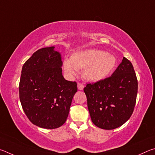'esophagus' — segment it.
<instances>
[{"label":"esophagus","instance_id":"34e87169","mask_svg":"<svg viewBox=\"0 0 155 155\" xmlns=\"http://www.w3.org/2000/svg\"><path fill=\"white\" fill-rule=\"evenodd\" d=\"M77 87H78V89L79 90H83V88H84V85L82 83H77Z\"/></svg>","mask_w":155,"mask_h":155}]
</instances>
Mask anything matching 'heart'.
<instances>
[{
  "label": "heart",
  "mask_w": 155,
  "mask_h": 155,
  "mask_svg": "<svg viewBox=\"0 0 155 155\" xmlns=\"http://www.w3.org/2000/svg\"><path fill=\"white\" fill-rule=\"evenodd\" d=\"M116 64V58L106 51L89 49L75 52L71 58L65 57L63 67L68 77H73L78 70L83 69V78L91 82H96L113 71Z\"/></svg>",
  "instance_id": "obj_1"
}]
</instances>
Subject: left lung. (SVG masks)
I'll list each match as a JSON object with an SVG mask.
<instances>
[{"instance_id":"8db88e82","label":"left lung","mask_w":155,"mask_h":155,"mask_svg":"<svg viewBox=\"0 0 155 155\" xmlns=\"http://www.w3.org/2000/svg\"><path fill=\"white\" fill-rule=\"evenodd\" d=\"M137 87L134 68L125 57L111 77L87 84L83 90L92 122L105 130L121 127L133 114Z\"/></svg>"}]
</instances>
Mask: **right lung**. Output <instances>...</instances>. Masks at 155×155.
I'll list each match as a JSON object with an SVG mask.
<instances>
[{
    "mask_svg": "<svg viewBox=\"0 0 155 155\" xmlns=\"http://www.w3.org/2000/svg\"><path fill=\"white\" fill-rule=\"evenodd\" d=\"M61 53L54 46L41 48L23 65L19 85L20 101L33 124L48 129L66 121L77 84L62 75Z\"/></svg>",
    "mask_w": 155,
    "mask_h": 155,
    "instance_id": "add662e5",
    "label": "right lung"
}]
</instances>
